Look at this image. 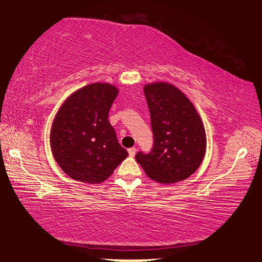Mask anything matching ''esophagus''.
<instances>
[{
    "mask_svg": "<svg viewBox=\"0 0 262 262\" xmlns=\"http://www.w3.org/2000/svg\"><path fill=\"white\" fill-rule=\"evenodd\" d=\"M127 151H129V155H130L131 157H135V155H136V152H137V149H136V148H130Z\"/></svg>",
    "mask_w": 262,
    "mask_h": 262,
    "instance_id": "34e87169",
    "label": "esophagus"
}]
</instances>
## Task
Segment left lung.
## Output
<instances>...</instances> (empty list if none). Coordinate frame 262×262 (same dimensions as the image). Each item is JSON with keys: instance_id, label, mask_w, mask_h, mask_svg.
Returning <instances> with one entry per match:
<instances>
[{"instance_id": "left-lung-1", "label": "left lung", "mask_w": 262, "mask_h": 262, "mask_svg": "<svg viewBox=\"0 0 262 262\" xmlns=\"http://www.w3.org/2000/svg\"><path fill=\"white\" fill-rule=\"evenodd\" d=\"M143 92L150 112L154 147L148 155L138 152L137 162L148 178L158 183L172 184L188 179L206 155V131L199 113L172 83H147Z\"/></svg>"}]
</instances>
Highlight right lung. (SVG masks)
I'll return each mask as SVG.
<instances>
[{
	"label": "right lung",
	"mask_w": 262,
	"mask_h": 262,
	"mask_svg": "<svg viewBox=\"0 0 262 262\" xmlns=\"http://www.w3.org/2000/svg\"><path fill=\"white\" fill-rule=\"evenodd\" d=\"M117 94L114 84L90 83L72 93L58 108L51 127V149L71 179L101 183L129 156L108 121Z\"/></svg>",
	"instance_id": "obj_1"
}]
</instances>
